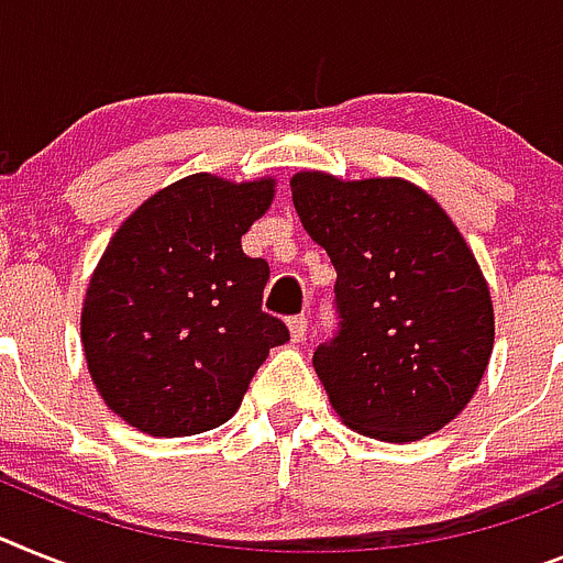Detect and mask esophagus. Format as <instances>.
<instances>
[{
	"mask_svg": "<svg viewBox=\"0 0 563 563\" xmlns=\"http://www.w3.org/2000/svg\"><path fill=\"white\" fill-rule=\"evenodd\" d=\"M306 329H309V320H306V314H295V318H289V334L295 343H300V340L306 338Z\"/></svg>",
	"mask_w": 563,
	"mask_h": 563,
	"instance_id": "1",
	"label": "esophagus"
}]
</instances>
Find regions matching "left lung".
Instances as JSON below:
<instances>
[{
    "mask_svg": "<svg viewBox=\"0 0 563 563\" xmlns=\"http://www.w3.org/2000/svg\"><path fill=\"white\" fill-rule=\"evenodd\" d=\"M291 200L338 272L340 329L311 357L334 412L389 443L446 427L495 343L493 297L464 234L400 177L297 172Z\"/></svg>",
    "mask_w": 563,
    "mask_h": 563,
    "instance_id": "8db88e82",
    "label": "left lung"
}]
</instances>
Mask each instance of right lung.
Instances as JSON below:
<instances>
[{
	"label": "right lung",
	"instance_id": "add662e5",
	"mask_svg": "<svg viewBox=\"0 0 563 563\" xmlns=\"http://www.w3.org/2000/svg\"><path fill=\"white\" fill-rule=\"evenodd\" d=\"M274 186L191 174L151 194L106 245L79 332L93 386L129 427L154 438L220 427L268 349L289 340L263 311L268 263L240 245Z\"/></svg>",
	"mask_w": 563,
	"mask_h": 563
}]
</instances>
